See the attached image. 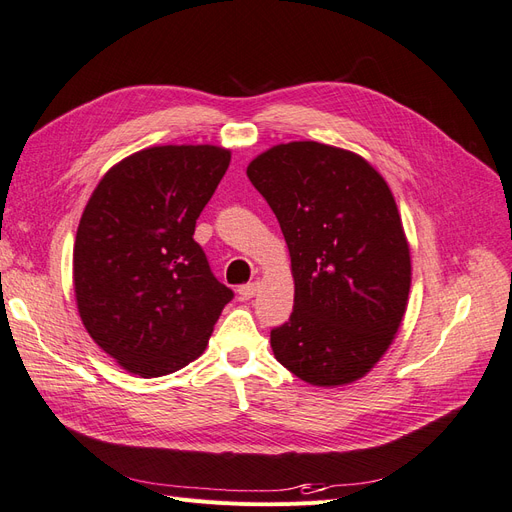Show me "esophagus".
<instances>
[{
    "label": "esophagus",
    "mask_w": 512,
    "mask_h": 512,
    "mask_svg": "<svg viewBox=\"0 0 512 512\" xmlns=\"http://www.w3.org/2000/svg\"><path fill=\"white\" fill-rule=\"evenodd\" d=\"M257 291H259V283H249V285H242V287H238V293L242 295L244 300H251V298H255Z\"/></svg>",
    "instance_id": "34e87169"
}]
</instances>
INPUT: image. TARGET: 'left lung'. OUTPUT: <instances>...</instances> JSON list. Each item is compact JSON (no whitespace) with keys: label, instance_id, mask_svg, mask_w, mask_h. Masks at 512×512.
<instances>
[{"label":"left lung","instance_id":"left-lung-1","mask_svg":"<svg viewBox=\"0 0 512 512\" xmlns=\"http://www.w3.org/2000/svg\"><path fill=\"white\" fill-rule=\"evenodd\" d=\"M283 229L293 312L274 357L317 387L353 383L385 355L406 312L410 251L393 195L370 163L321 142L272 146L246 168Z\"/></svg>","mask_w":512,"mask_h":512}]
</instances>
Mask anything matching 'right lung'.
<instances>
[{
  "label": "right lung",
  "mask_w": 512,
  "mask_h": 512,
  "mask_svg": "<svg viewBox=\"0 0 512 512\" xmlns=\"http://www.w3.org/2000/svg\"><path fill=\"white\" fill-rule=\"evenodd\" d=\"M219 146H151L110 168L82 212L74 291L91 338L144 378L185 368L234 291L214 278L195 221L229 168Z\"/></svg>",
  "instance_id": "add662e5"
}]
</instances>
